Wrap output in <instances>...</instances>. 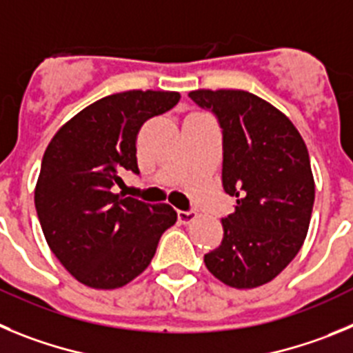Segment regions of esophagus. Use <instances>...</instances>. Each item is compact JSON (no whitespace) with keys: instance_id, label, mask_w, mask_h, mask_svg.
Returning <instances> with one entry per match:
<instances>
[{"instance_id":"34e87169","label":"esophagus","mask_w":353,"mask_h":353,"mask_svg":"<svg viewBox=\"0 0 353 353\" xmlns=\"http://www.w3.org/2000/svg\"><path fill=\"white\" fill-rule=\"evenodd\" d=\"M196 218V212L195 211H177V220L181 223H190Z\"/></svg>"}]
</instances>
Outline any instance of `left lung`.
<instances>
[{
    "instance_id": "1",
    "label": "left lung",
    "mask_w": 353,
    "mask_h": 353,
    "mask_svg": "<svg viewBox=\"0 0 353 353\" xmlns=\"http://www.w3.org/2000/svg\"><path fill=\"white\" fill-rule=\"evenodd\" d=\"M190 98L220 125L221 184L237 199L205 265L228 287L269 283L299 253L310 227L315 181L306 144L285 114L248 91L199 90Z\"/></svg>"
}]
</instances>
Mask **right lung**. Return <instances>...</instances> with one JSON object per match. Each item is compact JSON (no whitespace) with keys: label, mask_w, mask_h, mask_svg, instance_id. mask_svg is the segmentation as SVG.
<instances>
[{"label":"right lung","mask_w":353,"mask_h":353,"mask_svg":"<svg viewBox=\"0 0 353 353\" xmlns=\"http://www.w3.org/2000/svg\"><path fill=\"white\" fill-rule=\"evenodd\" d=\"M179 98L167 91L110 94L72 117L47 145L34 208L47 244L81 283L105 290L130 283L177 221L170 205L145 204L116 186L125 172L139 174L141 126Z\"/></svg>","instance_id":"1"}]
</instances>
